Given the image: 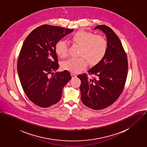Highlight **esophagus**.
Listing matches in <instances>:
<instances>
[{"label":"esophagus","instance_id":"1","mask_svg":"<svg viewBox=\"0 0 147 147\" xmlns=\"http://www.w3.org/2000/svg\"><path fill=\"white\" fill-rule=\"evenodd\" d=\"M71 76L72 78H76L77 77V75L74 74V73H71Z\"/></svg>","mask_w":147,"mask_h":147}]
</instances>
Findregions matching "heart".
I'll list each match as a JSON object with an SVG mask.
<instances>
[{
    "label": "heart",
    "instance_id": "1",
    "mask_svg": "<svg viewBox=\"0 0 147 147\" xmlns=\"http://www.w3.org/2000/svg\"><path fill=\"white\" fill-rule=\"evenodd\" d=\"M73 43L81 46L78 58H70L62 63V68L72 73H78L87 66V60L91 65L98 64L105 56L107 50L106 40L93 33L80 30L71 36ZM69 46L65 40L59 41L55 46V51L60 57L67 55Z\"/></svg>",
    "mask_w": 147,
    "mask_h": 147
}]
</instances>
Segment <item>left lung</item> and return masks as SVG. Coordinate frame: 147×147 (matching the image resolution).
<instances>
[{
    "label": "left lung",
    "mask_w": 147,
    "mask_h": 147,
    "mask_svg": "<svg viewBox=\"0 0 147 147\" xmlns=\"http://www.w3.org/2000/svg\"><path fill=\"white\" fill-rule=\"evenodd\" d=\"M106 34L107 50L104 58L86 73L80 74L82 102L86 107L101 110L106 108L118 99L124 88L127 76L128 61L122 45L113 30L106 25H98Z\"/></svg>",
    "instance_id": "8db88e82"
}]
</instances>
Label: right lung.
<instances>
[{
    "label": "right lung",
    "mask_w": 147,
    "mask_h": 147,
    "mask_svg": "<svg viewBox=\"0 0 147 147\" xmlns=\"http://www.w3.org/2000/svg\"><path fill=\"white\" fill-rule=\"evenodd\" d=\"M73 31L43 25L30 33L23 43L17 61L18 74L26 95L38 107L47 108L58 102L63 87L71 78L67 70L52 72L59 66L55 46Z\"/></svg>",
    "instance_id": "right-lung-1"
}]
</instances>
